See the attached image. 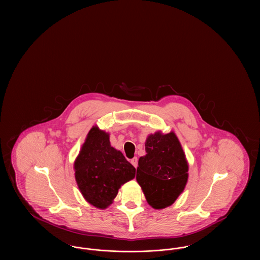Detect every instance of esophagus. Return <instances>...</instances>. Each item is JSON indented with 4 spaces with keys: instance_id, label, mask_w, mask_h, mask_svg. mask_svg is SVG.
<instances>
[{
    "instance_id": "esophagus-1",
    "label": "esophagus",
    "mask_w": 260,
    "mask_h": 260,
    "mask_svg": "<svg viewBox=\"0 0 260 260\" xmlns=\"http://www.w3.org/2000/svg\"><path fill=\"white\" fill-rule=\"evenodd\" d=\"M131 162H132V165L135 167V168H137V165H138V160H137V158L136 157H135L134 159H132V161H131Z\"/></svg>"
}]
</instances>
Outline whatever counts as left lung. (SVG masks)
<instances>
[{"instance_id": "obj_1", "label": "left lung", "mask_w": 260, "mask_h": 260, "mask_svg": "<svg viewBox=\"0 0 260 260\" xmlns=\"http://www.w3.org/2000/svg\"><path fill=\"white\" fill-rule=\"evenodd\" d=\"M146 155L140 157L136 180L149 205L161 210L182 193L188 179V162L173 132L150 135L145 141Z\"/></svg>"}]
</instances>
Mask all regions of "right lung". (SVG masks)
Instances as JSON below:
<instances>
[{"label": "right lung", "mask_w": 260, "mask_h": 260, "mask_svg": "<svg viewBox=\"0 0 260 260\" xmlns=\"http://www.w3.org/2000/svg\"><path fill=\"white\" fill-rule=\"evenodd\" d=\"M75 178L83 197L93 207L108 208L125 182L136 176L135 167L113 148L109 134L92 126L74 162Z\"/></svg>", "instance_id": "obj_1"}]
</instances>
